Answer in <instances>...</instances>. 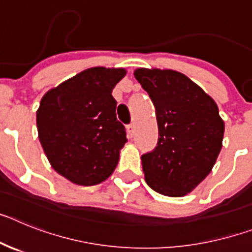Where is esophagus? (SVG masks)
<instances>
[{
    "mask_svg": "<svg viewBox=\"0 0 252 252\" xmlns=\"http://www.w3.org/2000/svg\"><path fill=\"white\" fill-rule=\"evenodd\" d=\"M126 131H127L128 137H132L135 135V125H128L127 127H126Z\"/></svg>",
    "mask_w": 252,
    "mask_h": 252,
    "instance_id": "esophagus-1",
    "label": "esophagus"
}]
</instances>
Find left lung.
<instances>
[{
    "label": "left lung",
    "mask_w": 252,
    "mask_h": 252,
    "mask_svg": "<svg viewBox=\"0 0 252 252\" xmlns=\"http://www.w3.org/2000/svg\"><path fill=\"white\" fill-rule=\"evenodd\" d=\"M133 75L157 113L158 145L141 157L145 182L155 192L184 197L212 171L224 122L211 95L173 69L137 68Z\"/></svg>",
    "instance_id": "obj_1"
}]
</instances>
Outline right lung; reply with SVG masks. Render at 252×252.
I'll return each instance as SVG.
<instances>
[{
	"mask_svg": "<svg viewBox=\"0 0 252 252\" xmlns=\"http://www.w3.org/2000/svg\"><path fill=\"white\" fill-rule=\"evenodd\" d=\"M125 68L93 66L49 90L36 111L40 144L58 174L90 187L111 177L127 142L116 119V84Z\"/></svg>",
	"mask_w": 252,
	"mask_h": 252,
	"instance_id": "obj_1",
	"label": "right lung"
}]
</instances>
